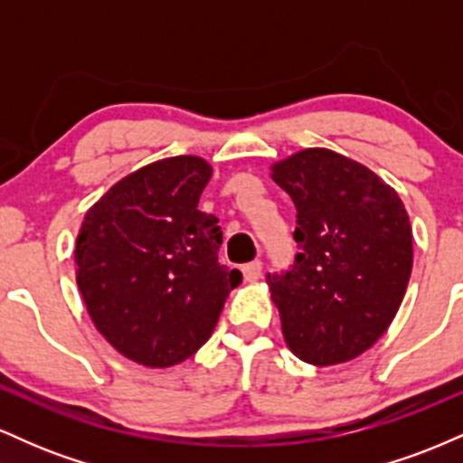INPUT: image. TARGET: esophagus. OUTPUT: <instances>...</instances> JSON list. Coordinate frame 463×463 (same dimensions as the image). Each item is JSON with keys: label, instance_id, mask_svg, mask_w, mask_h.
<instances>
[{"label": "esophagus", "instance_id": "esophagus-1", "mask_svg": "<svg viewBox=\"0 0 463 463\" xmlns=\"http://www.w3.org/2000/svg\"><path fill=\"white\" fill-rule=\"evenodd\" d=\"M243 272V279L246 280H259L261 279V272H263V263L261 261H250L241 268Z\"/></svg>", "mask_w": 463, "mask_h": 463}]
</instances>
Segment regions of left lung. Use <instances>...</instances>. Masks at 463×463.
Segmentation results:
<instances>
[{
  "label": "left lung",
  "instance_id": "left-lung-1",
  "mask_svg": "<svg viewBox=\"0 0 463 463\" xmlns=\"http://www.w3.org/2000/svg\"><path fill=\"white\" fill-rule=\"evenodd\" d=\"M272 180L298 211L300 252L289 272L268 274L287 346L307 364H346L387 331L405 298V204L365 165L326 147L274 163Z\"/></svg>",
  "mask_w": 463,
  "mask_h": 463
}]
</instances>
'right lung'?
Segmentation results:
<instances>
[{
    "label": "right lung",
    "mask_w": 463,
    "mask_h": 463,
    "mask_svg": "<svg viewBox=\"0 0 463 463\" xmlns=\"http://www.w3.org/2000/svg\"><path fill=\"white\" fill-rule=\"evenodd\" d=\"M200 156H169L115 183L84 215L76 280L117 353L169 368L211 337L239 269L217 261L222 228L198 202L211 180Z\"/></svg>",
    "instance_id": "obj_1"
}]
</instances>
